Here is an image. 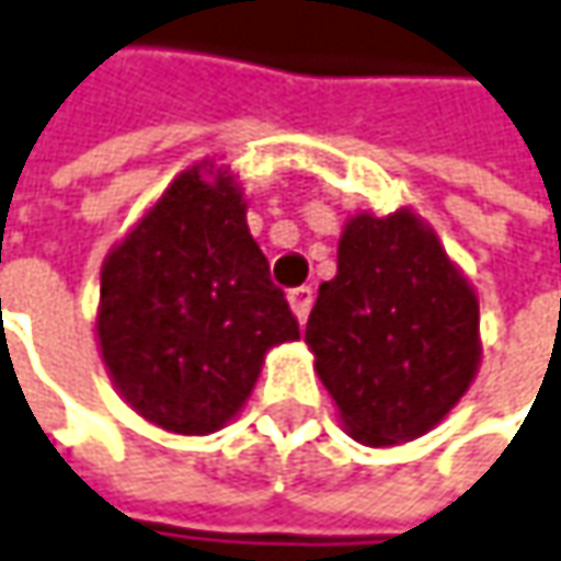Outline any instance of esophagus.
Segmentation results:
<instances>
[{"label": "esophagus", "mask_w": 561, "mask_h": 561, "mask_svg": "<svg viewBox=\"0 0 561 561\" xmlns=\"http://www.w3.org/2000/svg\"><path fill=\"white\" fill-rule=\"evenodd\" d=\"M288 305H291V313L298 317V323H305V320H308V313H311V305H313L311 285L291 288V291H288Z\"/></svg>", "instance_id": "obj_1"}]
</instances>
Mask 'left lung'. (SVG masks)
<instances>
[{"instance_id":"obj_1","label":"left lung","mask_w":561,"mask_h":561,"mask_svg":"<svg viewBox=\"0 0 561 561\" xmlns=\"http://www.w3.org/2000/svg\"><path fill=\"white\" fill-rule=\"evenodd\" d=\"M305 343L348 435L403 445L435 428L477 378V291L419 215L358 213Z\"/></svg>"}]
</instances>
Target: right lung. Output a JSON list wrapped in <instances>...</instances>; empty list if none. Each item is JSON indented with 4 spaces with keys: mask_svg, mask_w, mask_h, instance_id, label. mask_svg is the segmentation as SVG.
<instances>
[{
    "mask_svg": "<svg viewBox=\"0 0 561 561\" xmlns=\"http://www.w3.org/2000/svg\"><path fill=\"white\" fill-rule=\"evenodd\" d=\"M298 336L241 186L209 161L178 174L104 260L101 358L119 397L174 435L231 422L266 352Z\"/></svg>",
    "mask_w": 561,
    "mask_h": 561,
    "instance_id": "right-lung-1",
    "label": "right lung"
}]
</instances>
